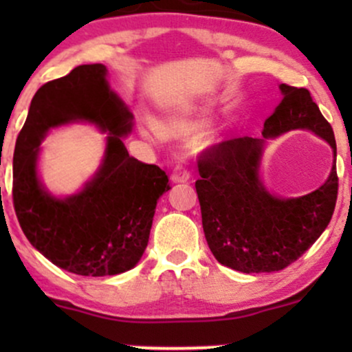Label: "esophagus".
<instances>
[{"mask_svg":"<svg viewBox=\"0 0 352 352\" xmlns=\"http://www.w3.org/2000/svg\"><path fill=\"white\" fill-rule=\"evenodd\" d=\"M188 179H190V170H188L187 164H185L184 160H180V162L173 167L172 180L173 182H187Z\"/></svg>","mask_w":352,"mask_h":352,"instance_id":"esophagus-1","label":"esophagus"}]
</instances>
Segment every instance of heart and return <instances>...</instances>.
Masks as SVG:
<instances>
[{
  "mask_svg": "<svg viewBox=\"0 0 352 352\" xmlns=\"http://www.w3.org/2000/svg\"><path fill=\"white\" fill-rule=\"evenodd\" d=\"M182 129H187L185 124H172L170 125V131H182Z\"/></svg>",
  "mask_w": 352,
  "mask_h": 352,
  "instance_id": "heart-1",
  "label": "heart"
}]
</instances>
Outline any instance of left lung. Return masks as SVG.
I'll use <instances>...</instances> for the list:
<instances>
[{"label":"left lung","mask_w":352,"mask_h":352,"mask_svg":"<svg viewBox=\"0 0 352 352\" xmlns=\"http://www.w3.org/2000/svg\"><path fill=\"white\" fill-rule=\"evenodd\" d=\"M281 100L265 120L263 137H232L201 152L195 182L205 238L218 263L241 273L280 272L321 236L338 199L336 140L309 91L281 84ZM308 128L335 152L329 180L298 199H280L257 177L266 138Z\"/></svg>","instance_id":"8db88e82"}]
</instances>
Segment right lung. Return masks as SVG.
Returning <instances> with one entry per match:
<instances>
[{
    "mask_svg": "<svg viewBox=\"0 0 352 352\" xmlns=\"http://www.w3.org/2000/svg\"><path fill=\"white\" fill-rule=\"evenodd\" d=\"M106 76L102 64H84L39 87L13 157V205L23 233L51 263L80 276L134 268L147 248L157 200L170 188L162 168L129 155L122 137L134 117ZM76 120L109 132L107 153L79 194L58 199L37 179L38 145L50 128Z\"/></svg>",
    "mask_w": 352,
    "mask_h": 352,
    "instance_id": "right-lung-1",
    "label": "right lung"
}]
</instances>
